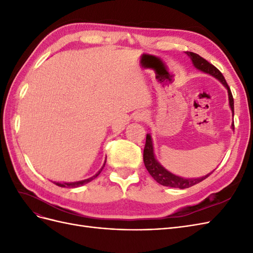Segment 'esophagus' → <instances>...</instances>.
Segmentation results:
<instances>
[{
	"mask_svg": "<svg viewBox=\"0 0 253 253\" xmlns=\"http://www.w3.org/2000/svg\"><path fill=\"white\" fill-rule=\"evenodd\" d=\"M145 118H147V114L143 113V112L136 113L135 116H134L135 121H143Z\"/></svg>",
	"mask_w": 253,
	"mask_h": 253,
	"instance_id": "obj_1",
	"label": "esophagus"
}]
</instances>
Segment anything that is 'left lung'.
<instances>
[{"label": "left lung", "instance_id": "obj_1", "mask_svg": "<svg viewBox=\"0 0 253 253\" xmlns=\"http://www.w3.org/2000/svg\"><path fill=\"white\" fill-rule=\"evenodd\" d=\"M186 53L191 59V61H192V63L196 70L212 76V77L217 79L227 88L228 98H229V105H230V109H231L232 115H233L234 114L233 97L231 94L230 87L228 86V84L224 78L223 74H221L215 66L210 64L208 61L202 58L200 55H197V53L191 52V51H186ZM231 127H232V129H234L233 124H232ZM143 163L152 177L154 178L158 183H160V185L166 186V187H171V188H178V189H186V188L192 187V186L196 185V183L206 179L214 171L213 170L212 172L203 176V177H197V178H183V177H181V176H177V175L171 173L170 171H168L162 165H160V163L155 157L154 148H153V140H152V137L150 134H147V139H145V145H144V150H143Z\"/></svg>", "mask_w": 253, "mask_h": 253}]
</instances>
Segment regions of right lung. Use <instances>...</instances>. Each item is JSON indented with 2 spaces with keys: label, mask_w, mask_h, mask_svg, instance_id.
<instances>
[{
  "label": "right lung",
  "mask_w": 253,
  "mask_h": 253,
  "mask_svg": "<svg viewBox=\"0 0 253 253\" xmlns=\"http://www.w3.org/2000/svg\"><path fill=\"white\" fill-rule=\"evenodd\" d=\"M105 163H106V159L104 160V164H103L101 169L99 170L94 176H91V177H89L87 179H83V180H79V181H74V182H57V181H52V182L55 183V185H57L58 187H62V188H78V187H81L83 185H85V183H87V182L91 181L93 179H95L97 176L101 173L102 169H103L104 166H105Z\"/></svg>",
  "instance_id": "1"
}]
</instances>
